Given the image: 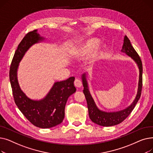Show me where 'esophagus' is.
<instances>
[{
  "label": "esophagus",
  "mask_w": 153,
  "mask_h": 153,
  "mask_svg": "<svg viewBox=\"0 0 153 153\" xmlns=\"http://www.w3.org/2000/svg\"><path fill=\"white\" fill-rule=\"evenodd\" d=\"M74 85H75L76 87L79 88L82 85V84L81 81L79 79H76L75 81H74Z\"/></svg>",
  "instance_id": "34e87169"
}]
</instances>
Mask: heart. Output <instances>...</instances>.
Instances as JSON below:
<instances>
[{
  "label": "heart",
  "instance_id": "obj_1",
  "mask_svg": "<svg viewBox=\"0 0 153 153\" xmlns=\"http://www.w3.org/2000/svg\"><path fill=\"white\" fill-rule=\"evenodd\" d=\"M98 42L99 39L96 38H91L79 42L72 50V54L76 57H84L93 49L87 59V64L92 65L101 58L106 50V45L103 43L98 44L95 47Z\"/></svg>",
  "mask_w": 153,
  "mask_h": 153
}]
</instances>
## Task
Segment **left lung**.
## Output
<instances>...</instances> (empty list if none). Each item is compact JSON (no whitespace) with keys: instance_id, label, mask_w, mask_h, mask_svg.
<instances>
[{"instance_id":"8db88e82","label":"left lung","mask_w":153,"mask_h":153,"mask_svg":"<svg viewBox=\"0 0 153 153\" xmlns=\"http://www.w3.org/2000/svg\"><path fill=\"white\" fill-rule=\"evenodd\" d=\"M121 51L122 53H125L128 56H130L136 63V64H137L140 71L137 94H136L135 99L134 100L133 103L127 108L120 111L114 112H107L100 110L97 107V106L96 105V104L89 92L87 81L86 73H84L82 75V84L84 86L83 92L85 95L86 101L87 103V108L88 111H89V118L94 123L100 126H111L122 123L131 114V112L134 109L136 104L137 103L141 96L143 82L142 62L138 54L136 53V51L134 49V48L131 45L130 39H128V38L126 35L124 37L123 45L122 46V50H121Z\"/></svg>"}]
</instances>
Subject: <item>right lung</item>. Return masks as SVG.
Here are the masks:
<instances>
[{
    "label": "right lung",
    "mask_w": 153,
    "mask_h": 153,
    "mask_svg": "<svg viewBox=\"0 0 153 153\" xmlns=\"http://www.w3.org/2000/svg\"><path fill=\"white\" fill-rule=\"evenodd\" d=\"M37 30L28 33L18 46L10 65L9 77L16 105L28 121L41 128H50L60 124L64 118V108L70 95L76 91L74 77L56 82L45 97L39 100L28 98L20 89L17 70L19 62L29 48L43 41Z\"/></svg>",
    "instance_id": "obj_1"
}]
</instances>
